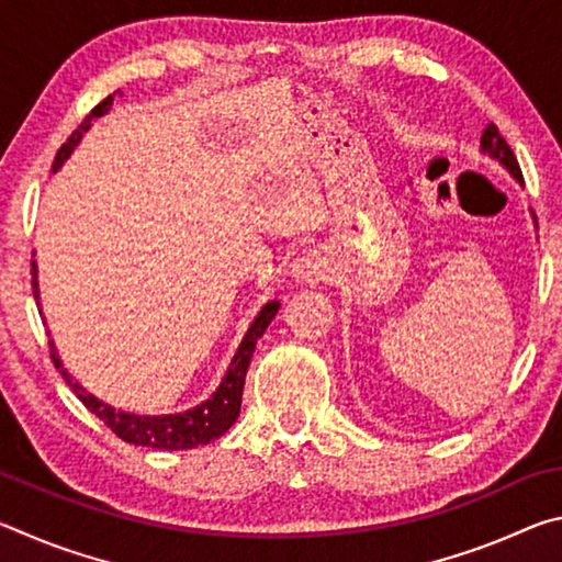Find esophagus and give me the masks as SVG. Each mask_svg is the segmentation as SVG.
<instances>
[{
	"instance_id": "obj_1",
	"label": "esophagus",
	"mask_w": 562,
	"mask_h": 562,
	"mask_svg": "<svg viewBox=\"0 0 562 562\" xmlns=\"http://www.w3.org/2000/svg\"><path fill=\"white\" fill-rule=\"evenodd\" d=\"M290 278L300 284H319L329 278V260L325 255L312 250L307 255H302L300 260H294Z\"/></svg>"
}]
</instances>
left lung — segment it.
Segmentation results:
<instances>
[{
  "label": "left lung",
  "mask_w": 562,
  "mask_h": 562,
  "mask_svg": "<svg viewBox=\"0 0 562 562\" xmlns=\"http://www.w3.org/2000/svg\"><path fill=\"white\" fill-rule=\"evenodd\" d=\"M481 154H486L488 158L498 160V164L506 168L508 173L522 186V176H520L518 160H516V156H513L510 146L506 144V140H503V136H501L498 128H496V123H488L486 131H483V136H481ZM532 217H536V215H532Z\"/></svg>",
  "instance_id": "1"
}]
</instances>
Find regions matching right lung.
Listing matches in <instances>:
<instances>
[{
  "mask_svg": "<svg viewBox=\"0 0 562 562\" xmlns=\"http://www.w3.org/2000/svg\"><path fill=\"white\" fill-rule=\"evenodd\" d=\"M113 97H116V93H111L109 99H103L99 106L81 121V126L71 133L69 140L59 148V154H56L54 166H52L54 173L66 164V160H69L74 148L81 144L83 133L91 128V123L101 116H106L109 109L113 106ZM32 290H34L36 304H40V270H36V262H32ZM278 310H280L278 300H270L268 304H262L258 317L252 319L250 327H247L240 347H237L235 357L231 359V367H227L223 382L217 384L215 392L207 396L205 402L180 414L148 416V414L121 412V408L103 404L101 398L89 394L79 382H74V376L66 372L59 355H56L54 339L49 341L52 359H54V367L59 369L61 376L66 379V384H69L74 389V394L81 398V404L87 406L91 414H97L101 422L119 436V439L133 446H148V449H164V451L195 449V446H205L215 441L217 436H223L235 424V418L240 416L245 374L255 355V345H258V339L265 335V329L270 327V322L274 319V315H278ZM40 315H42V304H40Z\"/></svg>",
  "mask_w": 562,
  "mask_h": 562,
  "instance_id": "right-lung-1",
  "label": "right lung"
}]
</instances>
